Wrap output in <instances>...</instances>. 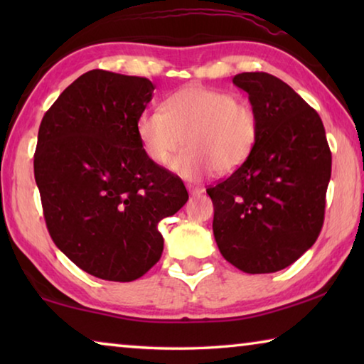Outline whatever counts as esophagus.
Wrapping results in <instances>:
<instances>
[{
    "label": "esophagus",
    "instance_id": "obj_1",
    "mask_svg": "<svg viewBox=\"0 0 364 364\" xmlns=\"http://www.w3.org/2000/svg\"><path fill=\"white\" fill-rule=\"evenodd\" d=\"M188 189H189V193H191V196H200L202 193H204V188L202 186H194V184H189L188 186Z\"/></svg>",
    "mask_w": 364,
    "mask_h": 364
}]
</instances>
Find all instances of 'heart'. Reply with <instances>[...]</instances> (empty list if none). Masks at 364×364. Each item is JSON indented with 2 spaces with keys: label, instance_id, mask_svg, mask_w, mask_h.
I'll list each match as a JSON object with an SVG mask.
<instances>
[{
  "label": "heart",
  "instance_id": "b5f03b06",
  "mask_svg": "<svg viewBox=\"0 0 364 364\" xmlns=\"http://www.w3.org/2000/svg\"><path fill=\"white\" fill-rule=\"evenodd\" d=\"M146 157L156 165L186 147L170 162L180 176L199 178L213 170L228 175L249 159L258 138L254 107L221 90L191 85L164 101L162 110L146 109L136 119Z\"/></svg>",
  "mask_w": 364,
  "mask_h": 364
}]
</instances>
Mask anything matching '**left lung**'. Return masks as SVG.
<instances>
[{
    "mask_svg": "<svg viewBox=\"0 0 364 364\" xmlns=\"http://www.w3.org/2000/svg\"><path fill=\"white\" fill-rule=\"evenodd\" d=\"M232 83L249 95L258 138L241 167L207 189L213 236L225 260L244 273H274L319 236L331 149L316 110L282 80L244 72Z\"/></svg>",
    "mask_w": 364,
    "mask_h": 364,
    "instance_id": "obj_1",
    "label": "left lung"
}]
</instances>
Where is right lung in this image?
Listing matches in <instances>:
<instances>
[{"mask_svg":"<svg viewBox=\"0 0 364 364\" xmlns=\"http://www.w3.org/2000/svg\"><path fill=\"white\" fill-rule=\"evenodd\" d=\"M143 77L90 70L41 120L33 170L48 231L96 278L130 282L159 262V221L186 204L171 171L146 157L136 119L152 100Z\"/></svg>","mask_w":364,"mask_h":364,"instance_id":"obj_1","label":"right lung"}]
</instances>
